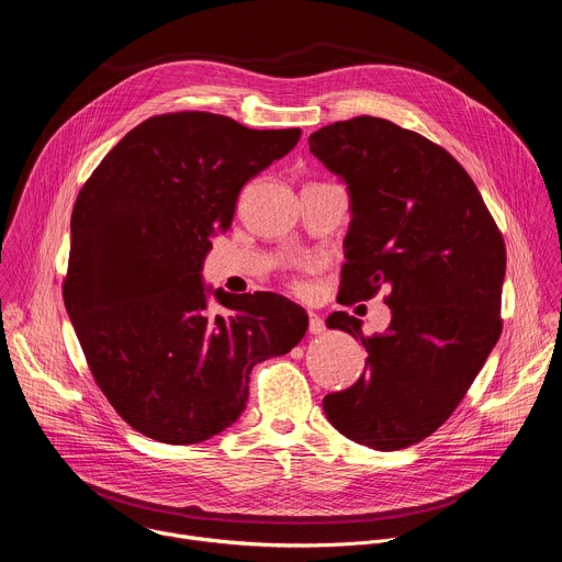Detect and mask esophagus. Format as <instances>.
<instances>
[{"label": "esophagus", "instance_id": "obj_1", "mask_svg": "<svg viewBox=\"0 0 562 562\" xmlns=\"http://www.w3.org/2000/svg\"><path fill=\"white\" fill-rule=\"evenodd\" d=\"M323 331H325V319L319 317L317 313H308V334L319 336Z\"/></svg>", "mask_w": 562, "mask_h": 562}]
</instances>
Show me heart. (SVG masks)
Listing matches in <instances>:
<instances>
[{"label": "heart", "mask_w": 562, "mask_h": 562, "mask_svg": "<svg viewBox=\"0 0 562 562\" xmlns=\"http://www.w3.org/2000/svg\"><path fill=\"white\" fill-rule=\"evenodd\" d=\"M293 284H295V286H300V282H293Z\"/></svg>", "instance_id": "obj_1"}]
</instances>
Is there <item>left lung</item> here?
Masks as SVG:
<instances>
[{
    "label": "left lung",
    "mask_w": 562,
    "mask_h": 562,
    "mask_svg": "<svg viewBox=\"0 0 562 562\" xmlns=\"http://www.w3.org/2000/svg\"><path fill=\"white\" fill-rule=\"evenodd\" d=\"M308 148L351 195L338 302L384 286L391 308L373 336L347 311L329 315L369 358L323 407L349 440L405 449L456 412L501 338L505 239L458 159L416 131L360 115L311 133Z\"/></svg>",
    "instance_id": "left-lung-1"
}]
</instances>
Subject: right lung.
<instances>
[{"label": "right lung", "instance_id": "add662e5", "mask_svg": "<svg viewBox=\"0 0 562 562\" xmlns=\"http://www.w3.org/2000/svg\"><path fill=\"white\" fill-rule=\"evenodd\" d=\"M300 128L256 131L180 111L128 131L79 191L64 304L89 369L139 434L195 445L245 412L251 369L291 351L308 317L276 293L215 300L202 262L243 187L284 157Z\"/></svg>", "mask_w": 562, "mask_h": 562}]
</instances>
